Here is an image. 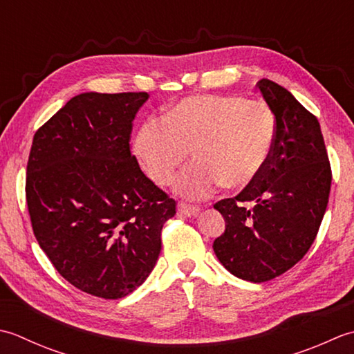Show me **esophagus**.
I'll list each match as a JSON object with an SVG mask.
<instances>
[{
	"label": "esophagus",
	"instance_id": "34e87169",
	"mask_svg": "<svg viewBox=\"0 0 354 354\" xmlns=\"http://www.w3.org/2000/svg\"><path fill=\"white\" fill-rule=\"evenodd\" d=\"M201 209L198 206H191L186 203H178L177 205V212L178 215H185V217H197Z\"/></svg>",
	"mask_w": 354,
	"mask_h": 354
}]
</instances>
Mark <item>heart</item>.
Returning <instances> with one entry per match:
<instances>
[{
    "mask_svg": "<svg viewBox=\"0 0 354 354\" xmlns=\"http://www.w3.org/2000/svg\"><path fill=\"white\" fill-rule=\"evenodd\" d=\"M275 140V118L261 100L236 96H194L149 120L134 140L136 156L157 185H168L186 162L196 158L176 182L186 198H205L223 183L230 189L250 185L268 163Z\"/></svg>",
    "mask_w": 354,
    "mask_h": 354,
    "instance_id": "1",
    "label": "heart"
}]
</instances>
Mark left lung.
<instances>
[{"label": "left lung", "instance_id": "8db88e82", "mask_svg": "<svg viewBox=\"0 0 354 354\" xmlns=\"http://www.w3.org/2000/svg\"><path fill=\"white\" fill-rule=\"evenodd\" d=\"M257 86L275 116L273 148L254 182L214 205L226 229L212 248L232 275L264 283L292 269L313 244L331 168L318 119L284 86L269 79Z\"/></svg>", "mask_w": 354, "mask_h": 354}]
</instances>
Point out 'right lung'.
<instances>
[{"label":"right lung","instance_id":"right-lung-1","mask_svg":"<svg viewBox=\"0 0 354 354\" xmlns=\"http://www.w3.org/2000/svg\"><path fill=\"white\" fill-rule=\"evenodd\" d=\"M148 93H82L35 133L26 198L33 234L55 269L104 299L134 292L154 269L176 201L129 151Z\"/></svg>","mask_w":354,"mask_h":354}]
</instances>
